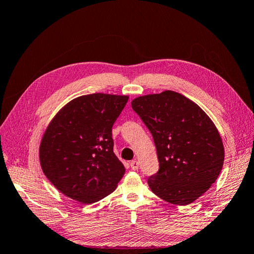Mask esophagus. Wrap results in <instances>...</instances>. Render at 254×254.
<instances>
[{
	"label": "esophagus",
	"instance_id": "esophagus-1",
	"mask_svg": "<svg viewBox=\"0 0 254 254\" xmlns=\"http://www.w3.org/2000/svg\"><path fill=\"white\" fill-rule=\"evenodd\" d=\"M130 167H131V170H133V171H137V170H138V167H139V163H138V161H136V160L131 161V162H130Z\"/></svg>",
	"mask_w": 254,
	"mask_h": 254
}]
</instances>
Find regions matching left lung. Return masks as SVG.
Segmentation results:
<instances>
[{"mask_svg":"<svg viewBox=\"0 0 254 254\" xmlns=\"http://www.w3.org/2000/svg\"><path fill=\"white\" fill-rule=\"evenodd\" d=\"M154 139L160 170L148 179L152 192L175 205H187L215 183L224 164L216 126L193 101L172 90L131 101Z\"/></svg>","mask_w":254,"mask_h":254,"instance_id":"8db88e82","label":"left lung"}]
</instances>
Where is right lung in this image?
<instances>
[{
    "label": "right lung",
    "instance_id": "obj_1",
    "mask_svg": "<svg viewBox=\"0 0 254 254\" xmlns=\"http://www.w3.org/2000/svg\"><path fill=\"white\" fill-rule=\"evenodd\" d=\"M128 95L92 93L65 104L44 131L42 172L68 198L91 204L111 194L125 174L113 151L112 127Z\"/></svg>",
    "mask_w": 254,
    "mask_h": 254
}]
</instances>
